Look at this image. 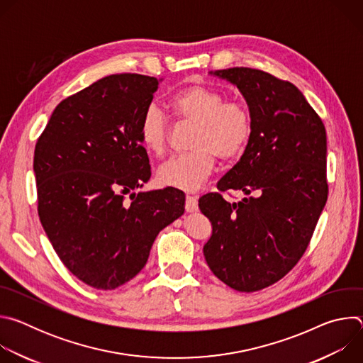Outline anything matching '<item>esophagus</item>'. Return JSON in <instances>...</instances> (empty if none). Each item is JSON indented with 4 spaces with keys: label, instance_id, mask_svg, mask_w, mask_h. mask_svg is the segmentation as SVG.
<instances>
[{
    "label": "esophagus",
    "instance_id": "esophagus-1",
    "mask_svg": "<svg viewBox=\"0 0 363 363\" xmlns=\"http://www.w3.org/2000/svg\"><path fill=\"white\" fill-rule=\"evenodd\" d=\"M185 210L186 213H195L198 211V201H196V196H192V195H188L186 199H185Z\"/></svg>",
    "mask_w": 363,
    "mask_h": 363
}]
</instances>
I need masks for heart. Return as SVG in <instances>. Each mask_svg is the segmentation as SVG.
I'll use <instances>...</instances> for the list:
<instances>
[{
  "label": "heart",
  "mask_w": 363,
  "mask_h": 363,
  "mask_svg": "<svg viewBox=\"0 0 363 363\" xmlns=\"http://www.w3.org/2000/svg\"><path fill=\"white\" fill-rule=\"evenodd\" d=\"M168 106L186 125L194 126L189 147L192 152L174 157L158 169L164 186L195 191L208 178L221 161L237 158L245 149L252 130L251 115L244 103L225 100L217 89L191 84L171 96ZM142 145L153 155H162L169 142V123L155 105L145 109L138 128Z\"/></svg>",
  "instance_id": "b5f03b06"
}]
</instances>
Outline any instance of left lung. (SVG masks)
I'll use <instances>...</instances> for the list:
<instances>
[{
	"label": "left lung",
	"instance_id": "8db88e82",
	"mask_svg": "<svg viewBox=\"0 0 363 363\" xmlns=\"http://www.w3.org/2000/svg\"><path fill=\"white\" fill-rule=\"evenodd\" d=\"M214 74L240 89L252 130L241 160L217 184L248 196L233 203L220 192L199 198L213 224L203 255L223 283L251 293L283 279L312 240L329 194L326 129L287 80L250 67Z\"/></svg>",
	"mask_w": 363,
	"mask_h": 363
}]
</instances>
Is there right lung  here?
Returning a JSON list of instances; mask_svg holds the SVG:
<instances>
[{"mask_svg":"<svg viewBox=\"0 0 363 363\" xmlns=\"http://www.w3.org/2000/svg\"><path fill=\"white\" fill-rule=\"evenodd\" d=\"M158 84L135 73L103 77L62 100L35 143L41 225L69 272L99 290L133 279L185 211L177 188L133 192L150 178L138 128Z\"/></svg>","mask_w":363,"mask_h":363,"instance_id":"add662e5","label":"right lung"}]
</instances>
